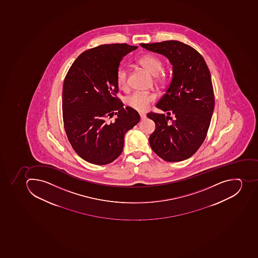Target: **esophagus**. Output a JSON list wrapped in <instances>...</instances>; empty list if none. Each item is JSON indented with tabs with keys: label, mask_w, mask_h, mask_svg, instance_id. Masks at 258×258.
I'll list each match as a JSON object with an SVG mask.
<instances>
[{
	"label": "esophagus",
	"mask_w": 258,
	"mask_h": 258,
	"mask_svg": "<svg viewBox=\"0 0 258 258\" xmlns=\"http://www.w3.org/2000/svg\"><path fill=\"white\" fill-rule=\"evenodd\" d=\"M141 119H144L146 117H147V115L146 114H143V113H141L140 114Z\"/></svg>",
	"instance_id": "esophagus-1"
}]
</instances>
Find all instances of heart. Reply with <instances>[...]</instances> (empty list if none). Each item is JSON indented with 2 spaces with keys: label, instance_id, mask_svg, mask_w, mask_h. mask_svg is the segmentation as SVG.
Instances as JSON below:
<instances>
[{
  "label": "heart",
  "instance_id": "obj_1",
  "mask_svg": "<svg viewBox=\"0 0 258 258\" xmlns=\"http://www.w3.org/2000/svg\"><path fill=\"white\" fill-rule=\"evenodd\" d=\"M138 63L143 69L153 75L156 83L160 85L166 84L168 78L164 72L160 71L163 69V62L161 58L155 54H145L138 59ZM128 71L125 68H119L115 74V81L118 87L121 90H125L128 87ZM156 99V95L153 94H145L141 92H135L124 98V103L128 107L135 111L144 112L149 108L151 103Z\"/></svg>",
  "mask_w": 258,
  "mask_h": 258
}]
</instances>
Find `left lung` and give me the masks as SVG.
Listing matches in <instances>:
<instances>
[{"mask_svg": "<svg viewBox=\"0 0 258 258\" xmlns=\"http://www.w3.org/2000/svg\"><path fill=\"white\" fill-rule=\"evenodd\" d=\"M140 45L165 56L173 66L170 85L156 104L166 111V116L147 114L156 123V130L149 138L151 149L165 161L186 160L202 145L213 115L214 94L209 68L198 51L181 41ZM171 113L175 115L173 120Z\"/></svg>", "mask_w": 258, "mask_h": 258, "instance_id": "obj_1", "label": "left lung"}]
</instances>
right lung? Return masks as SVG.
Masks as SVG:
<instances>
[{
	"label": "right lung",
	"mask_w": 258,
	"mask_h": 258,
	"mask_svg": "<svg viewBox=\"0 0 258 258\" xmlns=\"http://www.w3.org/2000/svg\"><path fill=\"white\" fill-rule=\"evenodd\" d=\"M138 48L102 45L83 52L69 69L62 88L64 128L80 157L91 164H110L121 154L123 138L140 120L115 97V74L122 58ZM117 115L115 122L106 118Z\"/></svg>",
	"instance_id": "right-lung-1"
}]
</instances>
